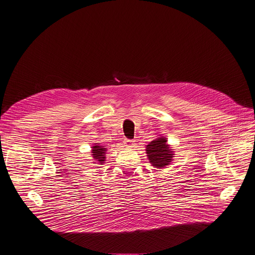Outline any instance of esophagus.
<instances>
[{
    "label": "esophagus",
    "instance_id": "34e87169",
    "mask_svg": "<svg viewBox=\"0 0 255 255\" xmlns=\"http://www.w3.org/2000/svg\"><path fill=\"white\" fill-rule=\"evenodd\" d=\"M134 142H135L134 140H129V139L125 140V144H127V145H134L135 144Z\"/></svg>",
    "mask_w": 255,
    "mask_h": 255
}]
</instances>
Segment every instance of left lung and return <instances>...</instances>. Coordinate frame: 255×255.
<instances>
[{
	"label": "left lung",
	"mask_w": 255,
	"mask_h": 255,
	"mask_svg": "<svg viewBox=\"0 0 255 255\" xmlns=\"http://www.w3.org/2000/svg\"><path fill=\"white\" fill-rule=\"evenodd\" d=\"M147 156L155 167H163L171 161L173 157L172 151L166 144V139L163 137L151 141L146 146Z\"/></svg>",
	"instance_id": "left-lung-1"
}]
</instances>
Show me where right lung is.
<instances>
[{
  "label": "right lung",
  "instance_id": "right-lung-1",
  "mask_svg": "<svg viewBox=\"0 0 255 255\" xmlns=\"http://www.w3.org/2000/svg\"><path fill=\"white\" fill-rule=\"evenodd\" d=\"M106 151H107V149L104 148L103 146H99V145H96V146L93 147V150H92L93 157L99 163L103 164V161H105V152Z\"/></svg>",
  "mask_w": 255,
  "mask_h": 255
}]
</instances>
